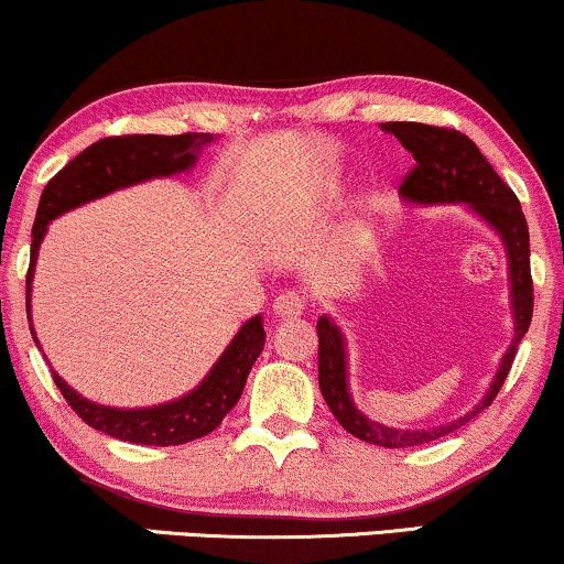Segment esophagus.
Masks as SVG:
<instances>
[{
  "label": "esophagus",
  "instance_id": "obj_1",
  "mask_svg": "<svg viewBox=\"0 0 564 564\" xmlns=\"http://www.w3.org/2000/svg\"><path fill=\"white\" fill-rule=\"evenodd\" d=\"M304 312V300L296 291H283L273 300V315L286 321V317H300Z\"/></svg>",
  "mask_w": 564,
  "mask_h": 564
}]
</instances>
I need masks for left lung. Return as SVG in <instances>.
<instances>
[{
	"mask_svg": "<svg viewBox=\"0 0 564 564\" xmlns=\"http://www.w3.org/2000/svg\"><path fill=\"white\" fill-rule=\"evenodd\" d=\"M381 131L397 135L406 152L415 158V167L406 175L399 196L406 205L433 207V205H465L476 213L494 234L505 243L507 270H510V304L514 336L501 357L497 376L491 378L484 399L452 423H438L433 429H391V425L370 420L357 410L349 393L347 370V338L334 317L323 315L317 321V381L325 404L330 406L334 417L349 431L351 436L368 441V444L386 446V449H406V446L431 444L449 436L452 431L463 429L486 406H491L505 378L510 376L514 351L520 338L525 336L533 317V281H531V241H528V223L522 215L518 196L505 181L499 178L491 162H486L480 149L465 133L452 128H436L425 123H381Z\"/></svg>",
	"mask_w": 564,
	"mask_h": 564,
	"instance_id": "left-lung-1",
	"label": "left lung"
}]
</instances>
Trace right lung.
I'll use <instances>...</instances> for the list:
<instances>
[{"mask_svg":"<svg viewBox=\"0 0 564 564\" xmlns=\"http://www.w3.org/2000/svg\"><path fill=\"white\" fill-rule=\"evenodd\" d=\"M213 133H181V135H112L97 144L86 147L76 160H70L54 178L46 183L42 199H39L36 220H33L31 241V268L25 278V312L31 323V283L36 270L39 247H42L46 226L54 217L70 213L86 202L101 199V196L118 192V188L135 186L152 178H171V175L188 173L209 144H215ZM33 334V325H31ZM33 341L39 344L36 334ZM264 347L262 315L252 317L230 338V344L217 357V362L202 378V383L173 402L154 406H135V410H120V406H105L80 397L70 389L57 372L52 370L54 383L67 404L76 410L84 423L91 425L107 436L131 441L144 446H178L186 441L202 438L213 433L223 417L234 410L241 399L247 376L254 359Z\"/></svg>","mask_w":564,"mask_h":564,"instance_id":"add662e5","label":"right lung"}]
</instances>
